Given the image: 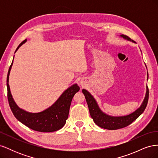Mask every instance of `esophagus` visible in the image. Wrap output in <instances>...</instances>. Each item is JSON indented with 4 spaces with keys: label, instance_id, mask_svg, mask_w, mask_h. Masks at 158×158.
Segmentation results:
<instances>
[{
    "label": "esophagus",
    "instance_id": "esophagus-1",
    "mask_svg": "<svg viewBox=\"0 0 158 158\" xmlns=\"http://www.w3.org/2000/svg\"><path fill=\"white\" fill-rule=\"evenodd\" d=\"M81 85H82V84H81Z\"/></svg>",
    "mask_w": 158,
    "mask_h": 158
}]
</instances>
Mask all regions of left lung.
I'll use <instances>...</instances> for the list:
<instances>
[{
  "label": "left lung",
  "mask_w": 158,
  "mask_h": 158,
  "mask_svg": "<svg viewBox=\"0 0 158 158\" xmlns=\"http://www.w3.org/2000/svg\"><path fill=\"white\" fill-rule=\"evenodd\" d=\"M120 36L123 37L124 39L127 40L128 41H131V38L127 35H121ZM82 93L84 95L85 99H86L89 114L93 118L94 123L99 127L107 129V130H117V129L126 127L128 125H131L134 121H135L144 112L147 106L148 98H149V89H148V88L147 86L145 98L139 108L136 109L135 112L132 113L131 114H129L126 116L113 117L104 113L99 109L94 98L86 89H83Z\"/></svg>",
  "instance_id": "1"
}]
</instances>
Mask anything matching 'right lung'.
Segmentation results:
<instances>
[{"label":"right lung","instance_id":"obj_1","mask_svg":"<svg viewBox=\"0 0 158 158\" xmlns=\"http://www.w3.org/2000/svg\"><path fill=\"white\" fill-rule=\"evenodd\" d=\"M26 41V40L22 41L17 47L16 51ZM12 64L13 60L8 72L6 85L9 106L14 117L23 125L35 131L51 132L58 131L63 128L69 117L72 99L74 94L80 90L78 85L75 84L66 89L54 104L44 111L34 113L27 112L17 106L14 101L10 92L8 81Z\"/></svg>","mask_w":158,"mask_h":158}]
</instances>
